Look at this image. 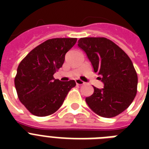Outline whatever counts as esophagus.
Listing matches in <instances>:
<instances>
[{
    "label": "esophagus",
    "mask_w": 149,
    "mask_h": 149,
    "mask_svg": "<svg viewBox=\"0 0 149 149\" xmlns=\"http://www.w3.org/2000/svg\"><path fill=\"white\" fill-rule=\"evenodd\" d=\"M75 81H76V84H77V85H83V84H85L84 81H82V80H80V79H77Z\"/></svg>",
    "instance_id": "obj_1"
}]
</instances>
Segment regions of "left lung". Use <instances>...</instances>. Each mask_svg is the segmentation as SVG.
Instances as JSON below:
<instances>
[{"label": "left lung", "mask_w": 149, "mask_h": 149, "mask_svg": "<svg viewBox=\"0 0 149 149\" xmlns=\"http://www.w3.org/2000/svg\"><path fill=\"white\" fill-rule=\"evenodd\" d=\"M78 47L86 54L94 72L100 75L104 88L93 86L94 91L86 98L89 107L104 118L122 113L137 93L138 76L127 54L106 38H82Z\"/></svg>", "instance_id": "8db88e82"}]
</instances>
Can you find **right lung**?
Wrapping results in <instances>:
<instances>
[{
  "label": "right lung",
  "mask_w": 149,
  "mask_h": 149,
  "mask_svg": "<svg viewBox=\"0 0 149 149\" xmlns=\"http://www.w3.org/2000/svg\"><path fill=\"white\" fill-rule=\"evenodd\" d=\"M77 38H52L38 45L20 63L15 79L17 96L32 114L45 117L62 106L74 80L60 81L54 73L63 66L66 52Z\"/></svg>",
  "instance_id": "right-lung-1"
}]
</instances>
